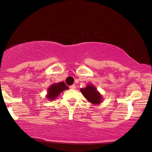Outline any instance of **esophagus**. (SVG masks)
<instances>
[{"instance_id":"1","label":"esophagus","mask_w":152,"mask_h":152,"mask_svg":"<svg viewBox=\"0 0 152 152\" xmlns=\"http://www.w3.org/2000/svg\"><path fill=\"white\" fill-rule=\"evenodd\" d=\"M69 88L71 89H76V86L74 85H71V86H69Z\"/></svg>"}]
</instances>
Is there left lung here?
Instances as JSON below:
<instances>
[{"label": "left lung", "mask_w": 152, "mask_h": 152, "mask_svg": "<svg viewBox=\"0 0 152 152\" xmlns=\"http://www.w3.org/2000/svg\"><path fill=\"white\" fill-rule=\"evenodd\" d=\"M80 91L87 101L93 104L98 105L102 102V96L92 84H87L85 88H81Z\"/></svg>", "instance_id": "8db88e82"}]
</instances>
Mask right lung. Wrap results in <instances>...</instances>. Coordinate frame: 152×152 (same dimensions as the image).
Wrapping results in <instances>:
<instances>
[{"mask_svg": "<svg viewBox=\"0 0 152 152\" xmlns=\"http://www.w3.org/2000/svg\"><path fill=\"white\" fill-rule=\"evenodd\" d=\"M67 89H68V87L65 85L64 82L53 83L48 88L46 97L48 99H49V101L54 100L59 96L61 93Z\"/></svg>", "mask_w": 152, "mask_h": 152, "instance_id": "obj_1", "label": "right lung"}]
</instances>
